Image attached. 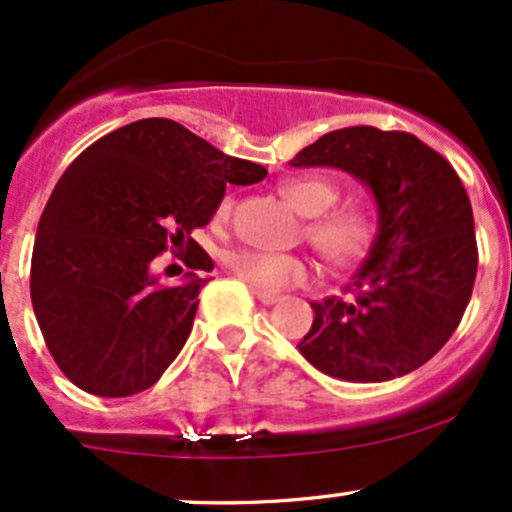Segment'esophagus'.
<instances>
[{"instance_id":"esophagus-1","label":"esophagus","mask_w":512,"mask_h":512,"mask_svg":"<svg viewBox=\"0 0 512 512\" xmlns=\"http://www.w3.org/2000/svg\"><path fill=\"white\" fill-rule=\"evenodd\" d=\"M254 295L258 300H261L263 305H276L281 303L283 295L281 293H273V291H261V288H254Z\"/></svg>"}]
</instances>
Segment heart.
Wrapping results in <instances>:
<instances>
[{
    "label": "heart",
    "mask_w": 512,
    "mask_h": 512,
    "mask_svg": "<svg viewBox=\"0 0 512 512\" xmlns=\"http://www.w3.org/2000/svg\"><path fill=\"white\" fill-rule=\"evenodd\" d=\"M281 194L303 217H313L305 226V236L315 246L320 258L335 271H347L362 263L374 244V221L360 209H335L340 192L333 182L323 177H293L281 184ZM326 214L323 215L322 212ZM231 212V199H224L217 217L226 219ZM224 266L249 286L261 291H283L303 286L313 278V261L293 254H268L256 249H234L224 256Z\"/></svg>",
    "instance_id": "obj_1"
}]
</instances>
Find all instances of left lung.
<instances>
[{"instance_id": "8db88e82", "label": "left lung", "mask_w": 512, "mask_h": 512, "mask_svg": "<svg viewBox=\"0 0 512 512\" xmlns=\"http://www.w3.org/2000/svg\"><path fill=\"white\" fill-rule=\"evenodd\" d=\"M288 165L347 172L377 204L370 254L345 298L310 303L300 355L347 382L414 372L449 342L476 281L473 212L456 170L414 135L370 125L333 130Z\"/></svg>"}]
</instances>
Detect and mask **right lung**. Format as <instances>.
Here are the masks:
<instances>
[{
  "label": "right lung",
  "mask_w": 512,
  "mask_h": 512,
  "mask_svg": "<svg viewBox=\"0 0 512 512\" xmlns=\"http://www.w3.org/2000/svg\"><path fill=\"white\" fill-rule=\"evenodd\" d=\"M266 175L167 118L113 130L68 165L36 229L31 305L76 387L130 397L162 377L192 333L209 281L194 271L214 263L187 239L192 271L162 283L155 258L212 221L226 184Z\"/></svg>",
  "instance_id": "1"
}]
</instances>
